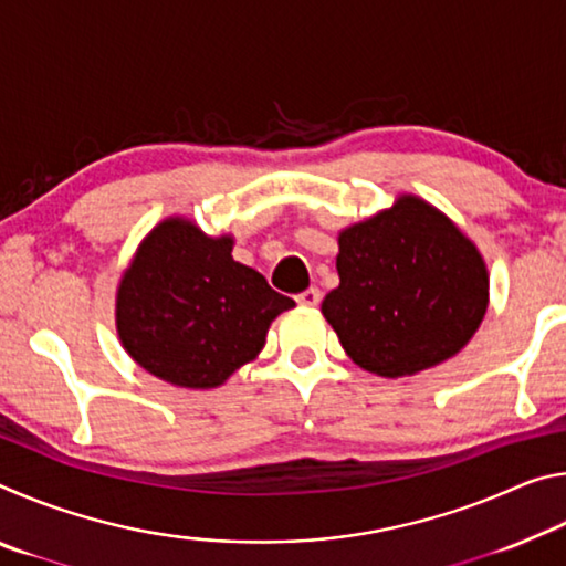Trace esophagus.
<instances>
[{
    "label": "esophagus",
    "instance_id": "obj_1",
    "mask_svg": "<svg viewBox=\"0 0 566 566\" xmlns=\"http://www.w3.org/2000/svg\"><path fill=\"white\" fill-rule=\"evenodd\" d=\"M296 302L304 306H317L322 302V292L317 290V286H310V290L296 294Z\"/></svg>",
    "mask_w": 566,
    "mask_h": 566
}]
</instances>
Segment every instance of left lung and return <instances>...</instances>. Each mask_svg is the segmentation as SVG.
Segmentation results:
<instances>
[{
  "instance_id": "8db88e82",
  "label": "left lung",
  "mask_w": 566,
  "mask_h": 566,
  "mask_svg": "<svg viewBox=\"0 0 566 566\" xmlns=\"http://www.w3.org/2000/svg\"><path fill=\"white\" fill-rule=\"evenodd\" d=\"M337 272L322 314L344 352L379 377L417 375L454 357L484 319L482 254L417 197L344 229Z\"/></svg>"
}]
</instances>
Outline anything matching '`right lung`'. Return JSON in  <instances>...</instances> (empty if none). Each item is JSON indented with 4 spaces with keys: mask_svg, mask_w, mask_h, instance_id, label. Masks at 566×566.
Listing matches in <instances>:
<instances>
[{
    "mask_svg": "<svg viewBox=\"0 0 566 566\" xmlns=\"http://www.w3.org/2000/svg\"><path fill=\"white\" fill-rule=\"evenodd\" d=\"M292 306L232 260V239L167 219L122 276L117 329L129 357L155 377L212 389L262 352L272 319Z\"/></svg>",
    "mask_w": 566,
    "mask_h": 566,
    "instance_id": "obj_1",
    "label": "right lung"
}]
</instances>
